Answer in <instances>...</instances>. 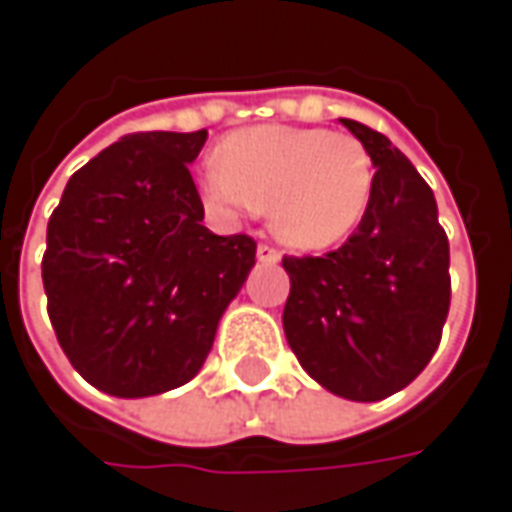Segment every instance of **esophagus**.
Masks as SVG:
<instances>
[{
    "mask_svg": "<svg viewBox=\"0 0 512 512\" xmlns=\"http://www.w3.org/2000/svg\"><path fill=\"white\" fill-rule=\"evenodd\" d=\"M256 256H259V262H265V265H276V262L282 259V253H279L276 247H270V245L256 247Z\"/></svg>",
    "mask_w": 512,
    "mask_h": 512,
    "instance_id": "obj_1",
    "label": "esophagus"
}]
</instances>
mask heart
<instances>
[{"mask_svg": "<svg viewBox=\"0 0 512 512\" xmlns=\"http://www.w3.org/2000/svg\"><path fill=\"white\" fill-rule=\"evenodd\" d=\"M376 168L356 136L259 125L233 133L199 179L219 213L267 210L273 233L299 250L344 242L373 199Z\"/></svg>", "mask_w": 512, "mask_h": 512, "instance_id": "obj_1", "label": "heart"}]
</instances>
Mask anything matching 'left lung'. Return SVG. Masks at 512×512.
Segmentation results:
<instances>
[{
  "instance_id": "left-lung-1",
  "label": "left lung",
  "mask_w": 512,
  "mask_h": 512,
  "mask_svg": "<svg viewBox=\"0 0 512 512\" xmlns=\"http://www.w3.org/2000/svg\"><path fill=\"white\" fill-rule=\"evenodd\" d=\"M373 168L356 233L327 256H285L282 325L310 379L350 402H379L413 382L442 342L450 245L430 185L393 142L342 119Z\"/></svg>"
}]
</instances>
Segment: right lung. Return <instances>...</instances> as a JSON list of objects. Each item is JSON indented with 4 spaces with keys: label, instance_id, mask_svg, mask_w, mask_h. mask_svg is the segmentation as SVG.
<instances>
[{
    "label": "right lung",
    "instance_id": "obj_1",
    "mask_svg": "<svg viewBox=\"0 0 512 512\" xmlns=\"http://www.w3.org/2000/svg\"><path fill=\"white\" fill-rule=\"evenodd\" d=\"M207 130L130 133L70 176L42 282L70 364L119 399L159 396L205 364L256 242L210 233L187 165Z\"/></svg>",
    "mask_w": 512,
    "mask_h": 512
}]
</instances>
